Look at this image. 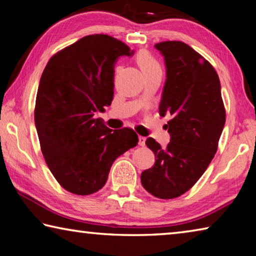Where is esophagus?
<instances>
[{
	"label": "esophagus",
	"instance_id": "34e87169",
	"mask_svg": "<svg viewBox=\"0 0 256 256\" xmlns=\"http://www.w3.org/2000/svg\"><path fill=\"white\" fill-rule=\"evenodd\" d=\"M138 144H140L141 146H144L146 144V138L138 136Z\"/></svg>",
	"mask_w": 256,
	"mask_h": 256
}]
</instances>
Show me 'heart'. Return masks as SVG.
<instances>
[{
	"instance_id": "1",
	"label": "heart",
	"mask_w": 256,
	"mask_h": 256,
	"mask_svg": "<svg viewBox=\"0 0 256 256\" xmlns=\"http://www.w3.org/2000/svg\"><path fill=\"white\" fill-rule=\"evenodd\" d=\"M136 60L138 66L142 68V71H146L154 68H160L157 60H156L149 53H146V52H141V53H138Z\"/></svg>"
}]
</instances>
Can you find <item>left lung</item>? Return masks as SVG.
I'll return each mask as SVG.
<instances>
[{
	"instance_id": "1",
	"label": "left lung",
	"mask_w": 256,
	"mask_h": 256,
	"mask_svg": "<svg viewBox=\"0 0 256 256\" xmlns=\"http://www.w3.org/2000/svg\"><path fill=\"white\" fill-rule=\"evenodd\" d=\"M164 58V82L159 114L172 120L167 148L152 138L146 144L154 151V167L141 174L142 186L154 196L168 200L192 188L209 166L218 149L226 122L220 80L214 68L183 42L154 45Z\"/></svg>"
}]
</instances>
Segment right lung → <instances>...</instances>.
<instances>
[{
    "label": "right lung",
    "mask_w": 256,
    "mask_h": 256,
    "mask_svg": "<svg viewBox=\"0 0 256 256\" xmlns=\"http://www.w3.org/2000/svg\"><path fill=\"white\" fill-rule=\"evenodd\" d=\"M131 56L108 34H89L50 58L38 86L34 124L42 152L58 184L76 196L106 184L115 159L134 148L132 128L110 130L94 114L114 96V66Z\"/></svg>",
    "instance_id": "add662e5"
}]
</instances>
